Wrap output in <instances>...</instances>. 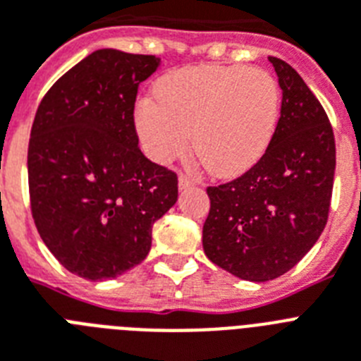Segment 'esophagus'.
<instances>
[{"mask_svg":"<svg viewBox=\"0 0 361 361\" xmlns=\"http://www.w3.org/2000/svg\"><path fill=\"white\" fill-rule=\"evenodd\" d=\"M190 186H195V178H192L190 175L184 173L178 175V188H180V190H186V188Z\"/></svg>","mask_w":361,"mask_h":361,"instance_id":"1","label":"esophagus"}]
</instances>
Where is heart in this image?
I'll list each match as a JSON object with an SVG mask.
<instances>
[{"label": "heart", "instance_id": "1", "mask_svg": "<svg viewBox=\"0 0 361 361\" xmlns=\"http://www.w3.org/2000/svg\"><path fill=\"white\" fill-rule=\"evenodd\" d=\"M136 105L142 147L157 164L193 151L216 177H236L266 154L281 121L282 90L262 68L193 66L157 82Z\"/></svg>", "mask_w": 361, "mask_h": 361}]
</instances>
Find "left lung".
<instances>
[{
  "label": "left lung",
  "instance_id": "left-lung-1",
  "mask_svg": "<svg viewBox=\"0 0 361 361\" xmlns=\"http://www.w3.org/2000/svg\"><path fill=\"white\" fill-rule=\"evenodd\" d=\"M282 88L281 121L249 171L208 186L202 227L208 260L238 279L273 281L319 240L334 186L336 142L329 116L288 62L269 56Z\"/></svg>",
  "mask_w": 361,
  "mask_h": 361
}]
</instances>
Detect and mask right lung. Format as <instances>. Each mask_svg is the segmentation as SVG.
<instances>
[{"label":"right lung","instance_id":"1","mask_svg":"<svg viewBox=\"0 0 361 361\" xmlns=\"http://www.w3.org/2000/svg\"><path fill=\"white\" fill-rule=\"evenodd\" d=\"M154 55L97 49L47 90L32 121L27 173L35 225L70 273L116 279L145 260L153 223L178 197L177 173L138 147V86Z\"/></svg>","mask_w":361,"mask_h":361}]
</instances>
